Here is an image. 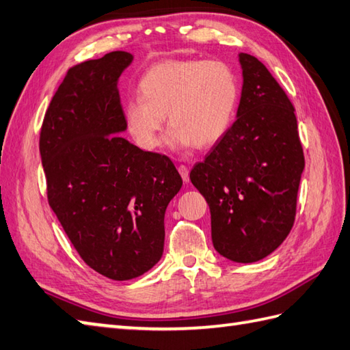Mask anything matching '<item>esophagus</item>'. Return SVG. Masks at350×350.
Wrapping results in <instances>:
<instances>
[{
    "label": "esophagus",
    "instance_id": "34e87169",
    "mask_svg": "<svg viewBox=\"0 0 350 350\" xmlns=\"http://www.w3.org/2000/svg\"><path fill=\"white\" fill-rule=\"evenodd\" d=\"M178 172L181 174V176H183V181H184V183H189V180H190L189 167H187L185 165H180V166H178Z\"/></svg>",
    "mask_w": 350,
    "mask_h": 350
}]
</instances>
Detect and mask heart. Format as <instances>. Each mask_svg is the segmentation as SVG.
I'll list each match as a JSON object with an SVG mask.
<instances>
[{
	"mask_svg": "<svg viewBox=\"0 0 350 350\" xmlns=\"http://www.w3.org/2000/svg\"><path fill=\"white\" fill-rule=\"evenodd\" d=\"M139 96L127 100V129L139 147L160 146L165 116L172 147L199 148L217 144L233 120L239 100V80L228 64L211 59L163 61L141 77Z\"/></svg>",
	"mask_w": 350,
	"mask_h": 350,
	"instance_id": "obj_1",
	"label": "heart"
}]
</instances>
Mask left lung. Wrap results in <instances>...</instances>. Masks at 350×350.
<instances>
[{
  "label": "left lung",
  "instance_id": "1",
  "mask_svg": "<svg viewBox=\"0 0 350 350\" xmlns=\"http://www.w3.org/2000/svg\"><path fill=\"white\" fill-rule=\"evenodd\" d=\"M243 86L236 122L190 180L211 211L212 243L236 262L273 252L291 232L304 154L294 107L257 57L239 55Z\"/></svg>",
  "mask_w": 350,
  "mask_h": 350
}]
</instances>
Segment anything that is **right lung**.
Returning <instances> with one entry per match:
<instances>
[{
  "label": "right lung",
  "mask_w": 350,
  "mask_h": 350,
  "mask_svg": "<svg viewBox=\"0 0 350 350\" xmlns=\"http://www.w3.org/2000/svg\"><path fill=\"white\" fill-rule=\"evenodd\" d=\"M132 61L111 52L70 68L40 132L50 208L83 261L114 280L161 258L165 212L183 185L167 156L118 135L127 124L117 83Z\"/></svg>",
  "instance_id": "right-lung-1"
}]
</instances>
